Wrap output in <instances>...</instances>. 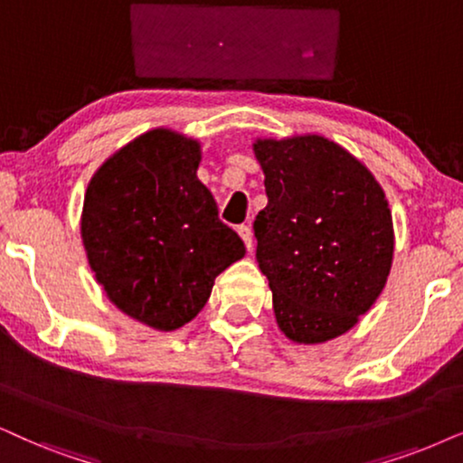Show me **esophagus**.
Returning <instances> with one entry per match:
<instances>
[{
  "instance_id": "obj_1",
  "label": "esophagus",
  "mask_w": 463,
  "mask_h": 463,
  "mask_svg": "<svg viewBox=\"0 0 463 463\" xmlns=\"http://www.w3.org/2000/svg\"><path fill=\"white\" fill-rule=\"evenodd\" d=\"M237 232H239V237L243 239L245 248L251 250V231H250V226H239Z\"/></svg>"
}]
</instances>
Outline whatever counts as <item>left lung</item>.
<instances>
[{
    "label": "left lung",
    "instance_id": "8db88e82",
    "mask_svg": "<svg viewBox=\"0 0 463 463\" xmlns=\"http://www.w3.org/2000/svg\"><path fill=\"white\" fill-rule=\"evenodd\" d=\"M267 207L256 215V260L290 342L344 335L383 292L393 265L389 201L370 168L320 134L256 138Z\"/></svg>",
    "mask_w": 463,
    "mask_h": 463
}]
</instances>
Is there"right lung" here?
<instances>
[{
	"label": "right lung",
	"instance_id": "right-lung-1",
	"mask_svg": "<svg viewBox=\"0 0 463 463\" xmlns=\"http://www.w3.org/2000/svg\"><path fill=\"white\" fill-rule=\"evenodd\" d=\"M201 140L154 128L117 149L87 185L80 239L117 309L175 331L204 307L215 278L245 256L196 177Z\"/></svg>",
	"mask_w": 463,
	"mask_h": 463
}]
</instances>
